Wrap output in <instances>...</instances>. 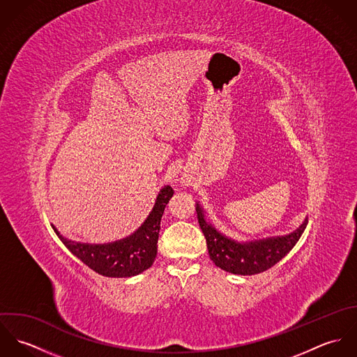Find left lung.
<instances>
[{"mask_svg": "<svg viewBox=\"0 0 357 357\" xmlns=\"http://www.w3.org/2000/svg\"><path fill=\"white\" fill-rule=\"evenodd\" d=\"M197 213L211 261L229 273L243 276L261 273L279 262L296 246L306 228L305 220L296 231L283 236L238 242L222 235L213 224L207 222L199 204H197Z\"/></svg>", "mask_w": 357, "mask_h": 357, "instance_id": "obj_1", "label": "left lung"}]
</instances>
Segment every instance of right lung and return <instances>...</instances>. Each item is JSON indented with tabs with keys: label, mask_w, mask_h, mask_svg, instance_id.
I'll return each mask as SVG.
<instances>
[{
	"label": "right lung",
	"mask_w": 357,
	"mask_h": 357,
	"mask_svg": "<svg viewBox=\"0 0 357 357\" xmlns=\"http://www.w3.org/2000/svg\"><path fill=\"white\" fill-rule=\"evenodd\" d=\"M174 191L165 185L146 221L128 238L111 243L91 245L68 241L53 227L63 245L85 265L107 278H130L149 269L158 253L160 218Z\"/></svg>",
	"instance_id": "1"
}]
</instances>
